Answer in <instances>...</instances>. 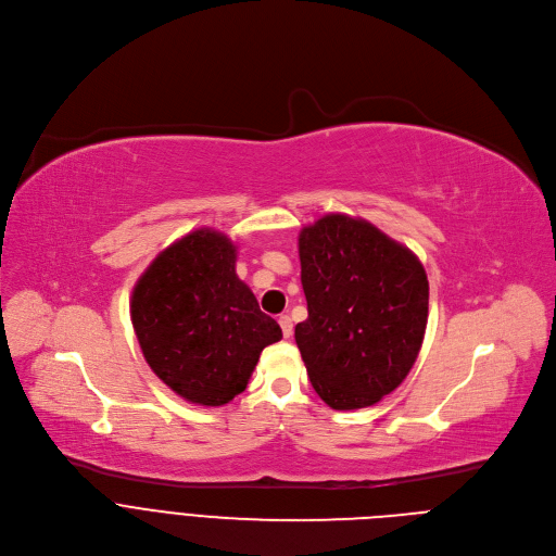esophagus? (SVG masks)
I'll use <instances>...</instances> for the list:
<instances>
[{"mask_svg":"<svg viewBox=\"0 0 556 556\" xmlns=\"http://www.w3.org/2000/svg\"><path fill=\"white\" fill-rule=\"evenodd\" d=\"M279 326H281V332L286 339L292 337V319L290 316H279Z\"/></svg>","mask_w":556,"mask_h":556,"instance_id":"obj_1","label":"esophagus"}]
</instances>
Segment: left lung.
<instances>
[{"instance_id":"left-lung-1","label":"left lung","mask_w":556,"mask_h":556,"mask_svg":"<svg viewBox=\"0 0 556 556\" xmlns=\"http://www.w3.org/2000/svg\"><path fill=\"white\" fill-rule=\"evenodd\" d=\"M307 319L294 341L332 409L376 405L412 371L429 316L420 260L361 217L330 213L299 232Z\"/></svg>"}]
</instances>
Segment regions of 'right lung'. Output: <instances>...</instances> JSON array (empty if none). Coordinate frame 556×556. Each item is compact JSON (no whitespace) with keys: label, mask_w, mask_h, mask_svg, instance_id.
I'll list each match as a JSON object with an SVG mask.
<instances>
[{"label":"right lung","mask_w":556,"mask_h":556,"mask_svg":"<svg viewBox=\"0 0 556 556\" xmlns=\"http://www.w3.org/2000/svg\"><path fill=\"white\" fill-rule=\"evenodd\" d=\"M224 232L198 228L157 255L131 292V324L153 374L180 399L222 407L242 393L281 328L235 273Z\"/></svg>","instance_id":"1"}]
</instances>
